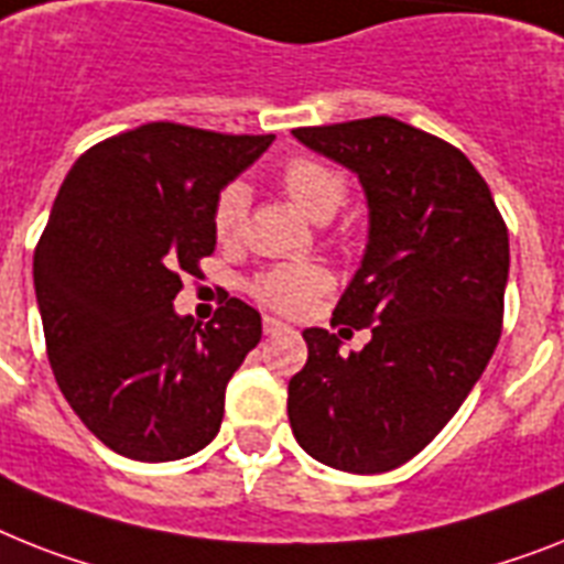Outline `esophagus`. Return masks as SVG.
Instances as JSON below:
<instances>
[{"label": "esophagus", "mask_w": 564, "mask_h": 564, "mask_svg": "<svg viewBox=\"0 0 564 564\" xmlns=\"http://www.w3.org/2000/svg\"><path fill=\"white\" fill-rule=\"evenodd\" d=\"M279 332H291V325L276 319V316H264V334H279Z\"/></svg>", "instance_id": "34e87169"}]
</instances>
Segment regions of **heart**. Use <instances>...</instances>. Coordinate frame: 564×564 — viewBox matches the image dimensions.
Masks as SVG:
<instances>
[{
    "label": "heart",
    "mask_w": 564,
    "mask_h": 564,
    "mask_svg": "<svg viewBox=\"0 0 564 564\" xmlns=\"http://www.w3.org/2000/svg\"><path fill=\"white\" fill-rule=\"evenodd\" d=\"M282 187H285L288 198L311 221H319V225L328 221L346 202V178L334 166L311 155H300L288 161L285 170H282ZM245 216H248V187L239 184V181H232V184H227L218 193L216 207H213L216 239H239L241 227H245ZM328 285H332V276L319 264L293 262L276 264L271 271H264L262 276H256L250 291H253L256 300L271 305V308L300 314V311H305L314 302V296L328 291Z\"/></svg>",
    "instance_id": "heart-1"
}]
</instances>
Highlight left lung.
<instances>
[{
  "instance_id": "1",
  "label": "left lung",
  "mask_w": 564,
  "mask_h": 564,
  "mask_svg": "<svg viewBox=\"0 0 564 564\" xmlns=\"http://www.w3.org/2000/svg\"><path fill=\"white\" fill-rule=\"evenodd\" d=\"M293 138L360 178L369 241L332 323L371 328L348 357L337 334L302 332L308 362L288 383L293 438L334 469L389 473L444 430L496 351L507 227L467 155L403 120L308 126Z\"/></svg>"
}]
</instances>
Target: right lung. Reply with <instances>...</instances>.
Wrapping results in <instances>:
<instances>
[{
  "instance_id": "obj_1",
  "label": "right lung",
  "mask_w": 564,
  "mask_h": 564,
  "mask_svg": "<svg viewBox=\"0 0 564 564\" xmlns=\"http://www.w3.org/2000/svg\"><path fill=\"white\" fill-rule=\"evenodd\" d=\"M271 143L147 123L83 152L65 175L34 250L36 305L59 392L118 455L178 460L218 435L262 316L230 296L202 325L172 300L216 250L218 193Z\"/></svg>"
}]
</instances>
